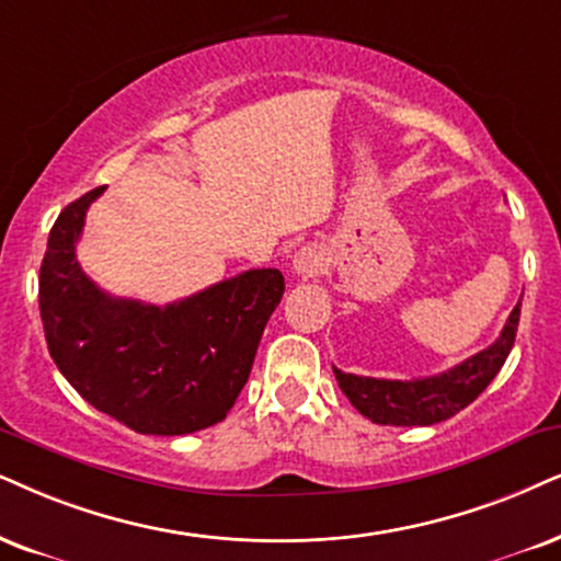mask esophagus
Wrapping results in <instances>:
<instances>
[{
    "label": "esophagus",
    "mask_w": 561,
    "mask_h": 561,
    "mask_svg": "<svg viewBox=\"0 0 561 561\" xmlns=\"http://www.w3.org/2000/svg\"><path fill=\"white\" fill-rule=\"evenodd\" d=\"M293 268L297 276H316L323 268V251L313 243L302 245L300 251L295 253Z\"/></svg>",
    "instance_id": "1"
}]
</instances>
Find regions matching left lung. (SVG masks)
Returning <instances> with one entry per match:
<instances>
[{
  "label": "left lung",
  "instance_id": "8db88e82",
  "mask_svg": "<svg viewBox=\"0 0 561 561\" xmlns=\"http://www.w3.org/2000/svg\"><path fill=\"white\" fill-rule=\"evenodd\" d=\"M517 321H520V302L510 313L497 342L463 359L453 370L432 375V378H363V375L342 373L336 367H333V375H336L339 388L352 401V407L370 422L391 424V427H427V424L456 416L494 380L515 344Z\"/></svg>",
  "mask_w": 561,
  "mask_h": 561
}]
</instances>
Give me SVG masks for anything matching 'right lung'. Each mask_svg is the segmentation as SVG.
I'll list each match as a JSON object with an SVG mask.
<instances>
[{"label": "right lung", "instance_id": "obj_1", "mask_svg": "<svg viewBox=\"0 0 561 561\" xmlns=\"http://www.w3.org/2000/svg\"><path fill=\"white\" fill-rule=\"evenodd\" d=\"M98 186L64 207L38 276L46 344L69 386L141 435L222 422L285 293L279 268H251L165 308L103 293L77 261Z\"/></svg>", "mask_w": 561, "mask_h": 561}]
</instances>
